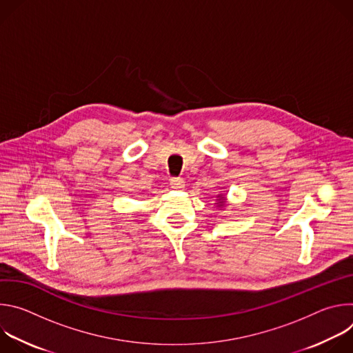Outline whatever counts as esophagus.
Returning a JSON list of instances; mask_svg holds the SVG:
<instances>
[{
	"instance_id": "esophagus-1",
	"label": "esophagus",
	"mask_w": 353,
	"mask_h": 353,
	"mask_svg": "<svg viewBox=\"0 0 353 353\" xmlns=\"http://www.w3.org/2000/svg\"><path fill=\"white\" fill-rule=\"evenodd\" d=\"M170 185H172V188H174V190H183V188L185 187V181H184L183 179H172Z\"/></svg>"
}]
</instances>
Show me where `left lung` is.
<instances>
[{"instance_id": "8db88e82", "label": "left lung", "mask_w": 353, "mask_h": 353, "mask_svg": "<svg viewBox=\"0 0 353 353\" xmlns=\"http://www.w3.org/2000/svg\"><path fill=\"white\" fill-rule=\"evenodd\" d=\"M225 203H226V196H223L222 194H218L216 195V203H215V204H218V208H222L225 205Z\"/></svg>"}]
</instances>
